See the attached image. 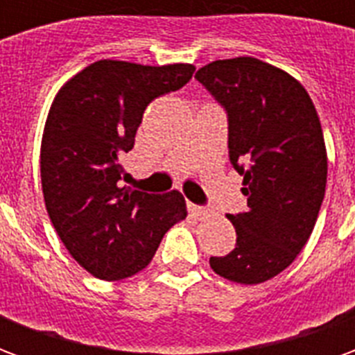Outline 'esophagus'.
<instances>
[{
  "instance_id": "34e87169",
  "label": "esophagus",
  "mask_w": 355,
  "mask_h": 355,
  "mask_svg": "<svg viewBox=\"0 0 355 355\" xmlns=\"http://www.w3.org/2000/svg\"><path fill=\"white\" fill-rule=\"evenodd\" d=\"M188 211H190L192 216H196V218H201V216L207 215V209L200 207V205H193V203H188Z\"/></svg>"
}]
</instances>
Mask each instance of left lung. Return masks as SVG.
Listing matches in <instances>:
<instances>
[{
	"label": "left lung",
	"instance_id": "obj_1",
	"mask_svg": "<svg viewBox=\"0 0 355 355\" xmlns=\"http://www.w3.org/2000/svg\"><path fill=\"white\" fill-rule=\"evenodd\" d=\"M228 114V150L243 177L247 211L228 215L236 247L209 264L224 279L257 285L283 272L312 234L327 184V152L310 94L293 76L253 57L196 73Z\"/></svg>",
	"mask_w": 355,
	"mask_h": 355
}]
</instances>
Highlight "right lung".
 I'll return each instance as SVG.
<instances>
[{
    "label": "right lung",
    "mask_w": 355,
    "mask_h": 355,
    "mask_svg": "<svg viewBox=\"0 0 355 355\" xmlns=\"http://www.w3.org/2000/svg\"><path fill=\"white\" fill-rule=\"evenodd\" d=\"M192 64L98 60L60 87L42 139V188L58 238L98 279L117 282L150 264L165 232L186 218L182 193L121 188L119 157L150 102L192 80Z\"/></svg>",
    "instance_id": "obj_1"
}]
</instances>
